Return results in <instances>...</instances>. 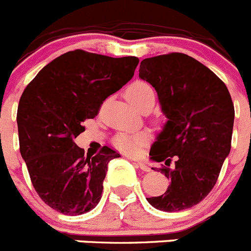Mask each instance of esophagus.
Masks as SVG:
<instances>
[{"instance_id": "esophagus-1", "label": "esophagus", "mask_w": 251, "mask_h": 251, "mask_svg": "<svg viewBox=\"0 0 251 251\" xmlns=\"http://www.w3.org/2000/svg\"><path fill=\"white\" fill-rule=\"evenodd\" d=\"M135 164H137L138 167L141 168L142 171H144V172H149V171H151V168H149L148 165L146 164V163L142 162V160H135Z\"/></svg>"}]
</instances>
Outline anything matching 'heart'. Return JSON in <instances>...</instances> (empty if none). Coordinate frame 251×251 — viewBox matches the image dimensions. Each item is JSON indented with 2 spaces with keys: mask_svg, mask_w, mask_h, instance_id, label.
<instances>
[{
  "mask_svg": "<svg viewBox=\"0 0 251 251\" xmlns=\"http://www.w3.org/2000/svg\"><path fill=\"white\" fill-rule=\"evenodd\" d=\"M126 97L129 100L132 105H134L137 109L144 107V105H151L153 107L155 102V92L153 87L143 80H135L126 89ZM148 139V135L144 132L134 133V134H127L122 133L114 138V146L119 151L127 154H134L138 151L139 146L143 144Z\"/></svg>",
  "mask_w": 251,
  "mask_h": 251,
  "instance_id": "heart-1",
  "label": "heart"
}]
</instances>
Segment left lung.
<instances>
[{"mask_svg":"<svg viewBox=\"0 0 251 251\" xmlns=\"http://www.w3.org/2000/svg\"><path fill=\"white\" fill-rule=\"evenodd\" d=\"M139 77L157 91L168 118L149 155L164 163L159 171L171 184L147 201L158 210H185L211 192L230 153L235 116L230 93L214 72L178 52L143 59Z\"/></svg>","mask_w":251,"mask_h":251,"instance_id":"obj_1","label":"left lung"}]
</instances>
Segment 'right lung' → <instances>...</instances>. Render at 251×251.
Returning a JSON list of instances; mask_svg holds the SVG:
<instances>
[{
    "label": "right lung",
    "instance_id": "1",
    "mask_svg": "<svg viewBox=\"0 0 251 251\" xmlns=\"http://www.w3.org/2000/svg\"><path fill=\"white\" fill-rule=\"evenodd\" d=\"M138 63L133 56L70 50L25 88L17 109L21 155L34 190L54 210L80 215L100 203L108 163L121 155L103 147L97 155L86 157L75 139L105 98L132 79Z\"/></svg>",
    "mask_w": 251,
    "mask_h": 251
}]
</instances>
